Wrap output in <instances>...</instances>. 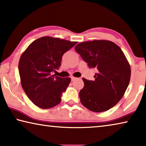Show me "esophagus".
<instances>
[{
    "mask_svg": "<svg viewBox=\"0 0 146 146\" xmlns=\"http://www.w3.org/2000/svg\"><path fill=\"white\" fill-rule=\"evenodd\" d=\"M71 80H72V81H73V80H75L76 79H77V78L75 77H71Z\"/></svg>",
    "mask_w": 146,
    "mask_h": 146,
    "instance_id": "esophagus-1",
    "label": "esophagus"
}]
</instances>
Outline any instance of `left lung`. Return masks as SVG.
Listing matches in <instances>:
<instances>
[{"instance_id": "obj_1", "label": "left lung", "mask_w": 146, "mask_h": 146, "mask_svg": "<svg viewBox=\"0 0 146 146\" xmlns=\"http://www.w3.org/2000/svg\"><path fill=\"white\" fill-rule=\"evenodd\" d=\"M75 50L89 68L98 69L94 81L82 78L80 102L92 112L110 109L123 98L130 82L131 67L124 53L108 40L85 41L76 45Z\"/></svg>"}]
</instances>
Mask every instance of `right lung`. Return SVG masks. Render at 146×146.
I'll use <instances>...</instances> for the list:
<instances>
[{
    "label": "right lung",
    "mask_w": 146,
    "mask_h": 146,
    "mask_svg": "<svg viewBox=\"0 0 146 146\" xmlns=\"http://www.w3.org/2000/svg\"><path fill=\"white\" fill-rule=\"evenodd\" d=\"M77 43L44 36L30 44L21 54L19 72L22 88L37 106L47 109L60 103L62 92L66 90L71 78L52 73L60 67L64 53Z\"/></svg>",
    "instance_id": "add662e5"
}]
</instances>
